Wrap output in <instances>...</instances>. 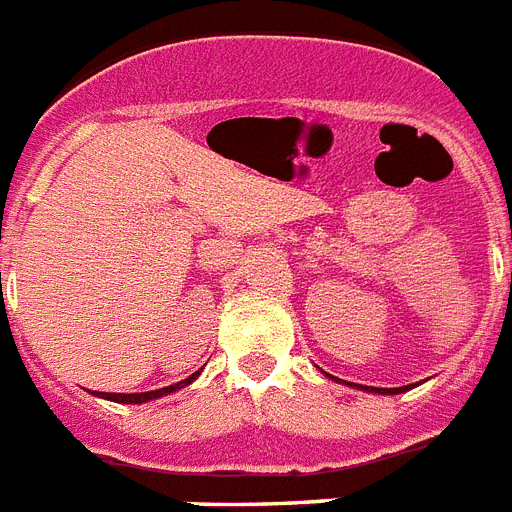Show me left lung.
<instances>
[{
	"label": "left lung",
	"instance_id": "obj_1",
	"mask_svg": "<svg viewBox=\"0 0 512 512\" xmlns=\"http://www.w3.org/2000/svg\"><path fill=\"white\" fill-rule=\"evenodd\" d=\"M323 373V370H321ZM326 375V378H331V381H336V383H344V386H352V383H347V381H339V378H334V375H329V373H323ZM417 386V383H412V386H401V388H375V386H360V383H355V386L352 388H357V391H368V393H386V396H393V393H404V391H409V388H414Z\"/></svg>",
	"mask_w": 512,
	"mask_h": 512
}]
</instances>
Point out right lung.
<instances>
[{
	"instance_id": "obj_1",
	"label": "right lung",
	"mask_w": 512,
	"mask_h": 512,
	"mask_svg": "<svg viewBox=\"0 0 512 512\" xmlns=\"http://www.w3.org/2000/svg\"><path fill=\"white\" fill-rule=\"evenodd\" d=\"M202 375V370H196V373H191L186 381H178L173 383V386H165V388H157V391H144V393H106V391H95V396L98 399H106V401H116V404H147V401H155V399H163V396H168V393H176L181 391V388L191 386V383L196 381Z\"/></svg>"
}]
</instances>
